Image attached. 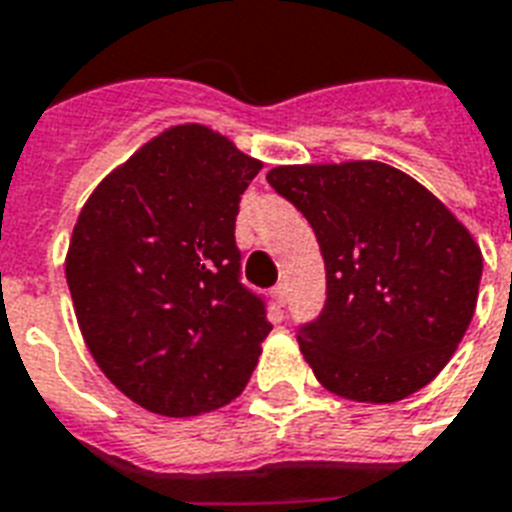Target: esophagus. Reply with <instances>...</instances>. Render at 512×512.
Masks as SVG:
<instances>
[{"label": "esophagus", "instance_id": "34e87169", "mask_svg": "<svg viewBox=\"0 0 512 512\" xmlns=\"http://www.w3.org/2000/svg\"><path fill=\"white\" fill-rule=\"evenodd\" d=\"M287 297H289V289H287V284H284V281L273 287V300H276V303L284 305V303H287Z\"/></svg>", "mask_w": 512, "mask_h": 512}]
</instances>
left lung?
<instances>
[{
	"mask_svg": "<svg viewBox=\"0 0 512 512\" xmlns=\"http://www.w3.org/2000/svg\"><path fill=\"white\" fill-rule=\"evenodd\" d=\"M319 239L327 300L297 342L316 380L350 401L425 388L476 311L484 257L468 228L396 167L303 164L268 172Z\"/></svg>",
	"mask_w": 512,
	"mask_h": 512,
	"instance_id": "obj_1",
	"label": "left lung"
}]
</instances>
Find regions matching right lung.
<instances>
[{"label": "right lung", "instance_id": "1", "mask_svg": "<svg viewBox=\"0 0 512 512\" xmlns=\"http://www.w3.org/2000/svg\"><path fill=\"white\" fill-rule=\"evenodd\" d=\"M263 164L223 135L162 132L95 188L68 244L76 321L108 380L167 417L236 398L271 332L241 281L236 215Z\"/></svg>", "mask_w": 512, "mask_h": 512}]
</instances>
